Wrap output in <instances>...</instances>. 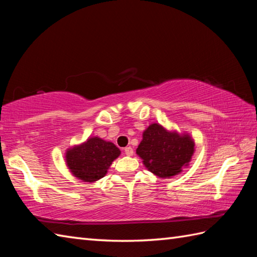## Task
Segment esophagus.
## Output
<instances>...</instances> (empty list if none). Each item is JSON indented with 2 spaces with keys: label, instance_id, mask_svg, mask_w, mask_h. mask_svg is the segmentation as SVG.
<instances>
[{
  "label": "esophagus",
  "instance_id": "1",
  "mask_svg": "<svg viewBox=\"0 0 257 257\" xmlns=\"http://www.w3.org/2000/svg\"><path fill=\"white\" fill-rule=\"evenodd\" d=\"M124 152H125V155L130 157L134 155V149L132 148V147H127V148H124Z\"/></svg>",
  "mask_w": 257,
  "mask_h": 257
}]
</instances>
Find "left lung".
<instances>
[{"label": "left lung", "instance_id": "8db88e82", "mask_svg": "<svg viewBox=\"0 0 257 257\" xmlns=\"http://www.w3.org/2000/svg\"><path fill=\"white\" fill-rule=\"evenodd\" d=\"M195 151V143L189 133L168 129L152 122L143 133L136 154L148 171L161 179H169L189 167Z\"/></svg>", "mask_w": 257, "mask_h": 257}]
</instances>
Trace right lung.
<instances>
[{
  "instance_id": "add662e5",
  "label": "right lung",
  "mask_w": 257,
  "mask_h": 257,
  "mask_svg": "<svg viewBox=\"0 0 257 257\" xmlns=\"http://www.w3.org/2000/svg\"><path fill=\"white\" fill-rule=\"evenodd\" d=\"M120 154L121 151L111 141L92 136L84 143L67 148L65 162L73 177L83 182L94 183L106 176Z\"/></svg>"
}]
</instances>
